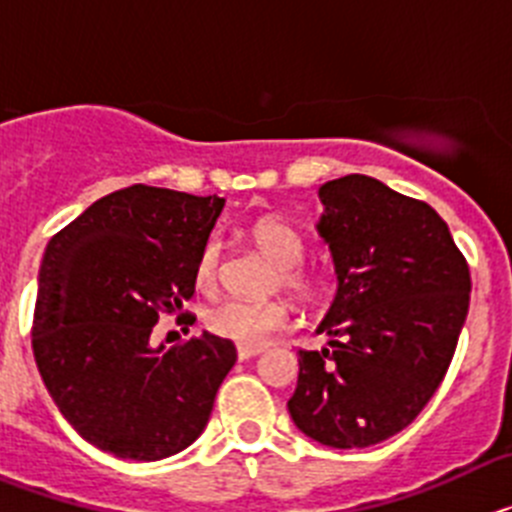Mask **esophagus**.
Listing matches in <instances>:
<instances>
[{"label": "esophagus", "mask_w": 512, "mask_h": 512, "mask_svg": "<svg viewBox=\"0 0 512 512\" xmlns=\"http://www.w3.org/2000/svg\"><path fill=\"white\" fill-rule=\"evenodd\" d=\"M264 348H251V346H238V359L246 361V359H253V356H259Z\"/></svg>", "instance_id": "1"}]
</instances>
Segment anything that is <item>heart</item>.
<instances>
[{"instance_id": "b5f03b06", "label": "heart", "mask_w": 512, "mask_h": 512, "mask_svg": "<svg viewBox=\"0 0 512 512\" xmlns=\"http://www.w3.org/2000/svg\"><path fill=\"white\" fill-rule=\"evenodd\" d=\"M251 235L261 253H266L279 266L284 287L307 295L312 289V279L300 269L305 259V241L300 233L284 220L264 217L253 225ZM194 282L202 292H212L220 282V243L217 241H207L202 246L200 259L194 266ZM289 323H292V312L279 300H223L205 312V325L212 336L251 348L264 346L266 341H271V336L287 330Z\"/></svg>"}]
</instances>
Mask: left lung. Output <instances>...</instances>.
<instances>
[{
	"instance_id": "1",
	"label": "left lung",
	"mask_w": 512,
	"mask_h": 512,
	"mask_svg": "<svg viewBox=\"0 0 512 512\" xmlns=\"http://www.w3.org/2000/svg\"><path fill=\"white\" fill-rule=\"evenodd\" d=\"M318 194L338 292L318 325L328 348L300 351L287 408L312 441L366 449L408 428L436 395L472 279L431 205L364 174L325 182Z\"/></svg>"
}]
</instances>
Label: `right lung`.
<instances>
[{"instance_id": "right-lung-1", "label": "right lung", "mask_w": 512, "mask_h": 512, "mask_svg": "<svg viewBox=\"0 0 512 512\" xmlns=\"http://www.w3.org/2000/svg\"><path fill=\"white\" fill-rule=\"evenodd\" d=\"M223 197L117 189L45 248L33 318L38 372L84 441L158 461L200 438L235 346L202 333L153 346L161 312L194 295V266Z\"/></svg>"}]
</instances>
